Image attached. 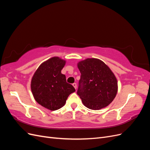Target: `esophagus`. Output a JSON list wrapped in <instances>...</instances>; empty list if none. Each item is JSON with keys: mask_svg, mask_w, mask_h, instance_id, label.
Segmentation results:
<instances>
[{"mask_svg": "<svg viewBox=\"0 0 150 150\" xmlns=\"http://www.w3.org/2000/svg\"><path fill=\"white\" fill-rule=\"evenodd\" d=\"M72 86H74V88L76 89H77V84L76 83H73V84H72Z\"/></svg>", "mask_w": 150, "mask_h": 150, "instance_id": "esophagus-1", "label": "esophagus"}]
</instances>
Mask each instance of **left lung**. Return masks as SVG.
I'll list each match as a JSON object with an SVG mask.
<instances>
[{"label": "left lung", "mask_w": 150, "mask_h": 150, "mask_svg": "<svg viewBox=\"0 0 150 150\" xmlns=\"http://www.w3.org/2000/svg\"><path fill=\"white\" fill-rule=\"evenodd\" d=\"M81 72L77 94L84 105L99 110L108 106L117 92L114 73L105 63L96 58H88L78 63Z\"/></svg>", "instance_id": "1"}]
</instances>
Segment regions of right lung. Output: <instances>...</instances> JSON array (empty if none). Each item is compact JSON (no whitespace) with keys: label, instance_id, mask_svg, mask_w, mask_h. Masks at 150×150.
Returning <instances> with one entry per match:
<instances>
[{"label":"right lung","instance_id":"obj_1","mask_svg":"<svg viewBox=\"0 0 150 150\" xmlns=\"http://www.w3.org/2000/svg\"><path fill=\"white\" fill-rule=\"evenodd\" d=\"M65 64L66 61L58 57L50 58L39 66L32 78L30 88L35 100L49 110L62 108L76 91L61 73Z\"/></svg>","mask_w":150,"mask_h":150}]
</instances>
